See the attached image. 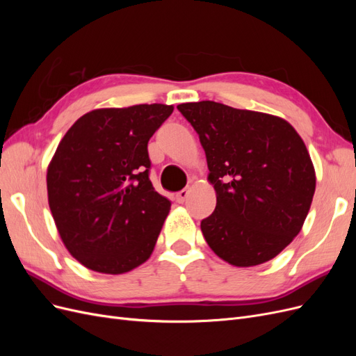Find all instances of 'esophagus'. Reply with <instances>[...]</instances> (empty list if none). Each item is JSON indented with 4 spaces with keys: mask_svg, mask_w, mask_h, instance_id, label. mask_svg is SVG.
Here are the masks:
<instances>
[{
    "mask_svg": "<svg viewBox=\"0 0 356 356\" xmlns=\"http://www.w3.org/2000/svg\"><path fill=\"white\" fill-rule=\"evenodd\" d=\"M188 195H190V188H184V190H181V191L177 193V197L175 199H177L178 203H184L187 200Z\"/></svg>",
    "mask_w": 356,
    "mask_h": 356,
    "instance_id": "esophagus-1",
    "label": "esophagus"
}]
</instances>
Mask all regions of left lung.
<instances>
[{"instance_id": "obj_1", "label": "left lung", "mask_w": 356, "mask_h": 356, "mask_svg": "<svg viewBox=\"0 0 356 356\" xmlns=\"http://www.w3.org/2000/svg\"><path fill=\"white\" fill-rule=\"evenodd\" d=\"M177 108L195 127L217 207L200 229L224 261L251 267L272 260L300 233L315 195L307 148L281 117L213 101Z\"/></svg>"}]
</instances>
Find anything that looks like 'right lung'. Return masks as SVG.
I'll use <instances>...</instances> for the list:
<instances>
[{
  "mask_svg": "<svg viewBox=\"0 0 356 356\" xmlns=\"http://www.w3.org/2000/svg\"><path fill=\"white\" fill-rule=\"evenodd\" d=\"M172 111L163 104L93 110L59 143L49 207L63 245L90 270L120 275L152 255L170 202L149 181L147 145Z\"/></svg>",
  "mask_w": 356,
  "mask_h": 356,
  "instance_id": "1",
  "label": "right lung"
}]
</instances>
